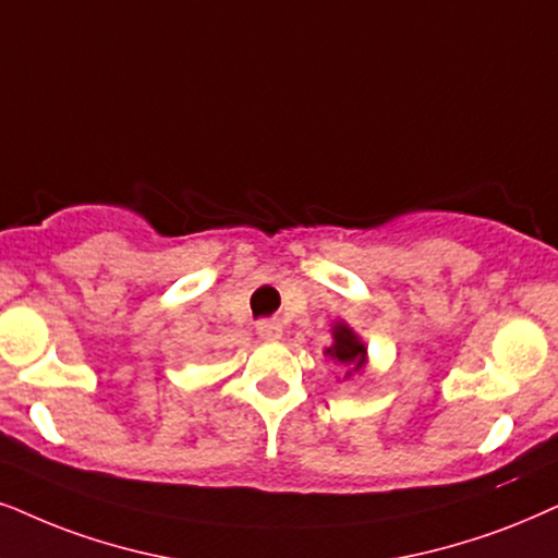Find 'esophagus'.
Here are the masks:
<instances>
[{
	"mask_svg": "<svg viewBox=\"0 0 558 558\" xmlns=\"http://www.w3.org/2000/svg\"><path fill=\"white\" fill-rule=\"evenodd\" d=\"M257 335L267 342L280 340V335H283V327H280V324L275 319H263V322H257Z\"/></svg>",
	"mask_w": 558,
	"mask_h": 558,
	"instance_id": "obj_1",
	"label": "esophagus"
}]
</instances>
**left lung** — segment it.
Here are the masks:
<instances>
[{
	"label": "left lung",
	"instance_id": "8db88e82",
	"mask_svg": "<svg viewBox=\"0 0 558 558\" xmlns=\"http://www.w3.org/2000/svg\"><path fill=\"white\" fill-rule=\"evenodd\" d=\"M331 337H335V344L327 348V355L331 357V361L348 365V373H344V378L352 376V373L363 371L365 357H368V350H365L361 337H357L355 331H352L344 322H337L335 327H331Z\"/></svg>",
	"mask_w": 558,
	"mask_h": 558
}]
</instances>
